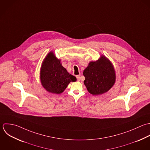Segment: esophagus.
<instances>
[{"mask_svg": "<svg viewBox=\"0 0 150 150\" xmlns=\"http://www.w3.org/2000/svg\"><path fill=\"white\" fill-rule=\"evenodd\" d=\"M76 79H77V81H79L80 80V75H76Z\"/></svg>", "mask_w": 150, "mask_h": 150, "instance_id": "1", "label": "esophagus"}]
</instances>
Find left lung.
Listing matches in <instances>:
<instances>
[{"instance_id": "obj_1", "label": "left lung", "mask_w": 150, "mask_h": 150, "mask_svg": "<svg viewBox=\"0 0 150 150\" xmlns=\"http://www.w3.org/2000/svg\"><path fill=\"white\" fill-rule=\"evenodd\" d=\"M83 81L88 92L98 95L108 92L115 82L116 75L113 65L104 56L95 62H91L84 70Z\"/></svg>"}]
</instances>
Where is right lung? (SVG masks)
<instances>
[{"label": "right lung", "instance_id": "1", "mask_svg": "<svg viewBox=\"0 0 150 150\" xmlns=\"http://www.w3.org/2000/svg\"><path fill=\"white\" fill-rule=\"evenodd\" d=\"M40 79L42 85L49 92L59 94L71 82H75V76L69 74L52 52L45 57L41 67Z\"/></svg>", "mask_w": 150, "mask_h": 150}]
</instances>
